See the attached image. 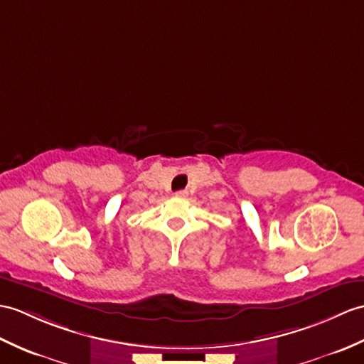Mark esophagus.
Here are the masks:
<instances>
[{
	"mask_svg": "<svg viewBox=\"0 0 364 364\" xmlns=\"http://www.w3.org/2000/svg\"><path fill=\"white\" fill-rule=\"evenodd\" d=\"M175 196L180 197V198H184L186 196H188V192H186V191H178V192H175Z\"/></svg>",
	"mask_w": 364,
	"mask_h": 364,
	"instance_id": "obj_1",
	"label": "esophagus"
}]
</instances>
